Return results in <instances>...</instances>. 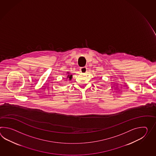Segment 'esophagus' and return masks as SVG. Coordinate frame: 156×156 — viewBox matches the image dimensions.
<instances>
[{"mask_svg":"<svg viewBox=\"0 0 156 156\" xmlns=\"http://www.w3.org/2000/svg\"><path fill=\"white\" fill-rule=\"evenodd\" d=\"M87 71V68L84 66V67H82L80 68V72L81 73H86Z\"/></svg>","mask_w":156,"mask_h":156,"instance_id":"obj_1","label":"esophagus"}]
</instances>
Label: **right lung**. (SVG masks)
<instances>
[{
    "instance_id": "right-lung-1",
    "label": "right lung",
    "mask_w": 156,
    "mask_h": 156,
    "mask_svg": "<svg viewBox=\"0 0 156 156\" xmlns=\"http://www.w3.org/2000/svg\"><path fill=\"white\" fill-rule=\"evenodd\" d=\"M68 76H67V78H68V80H72V74H69V73H68Z\"/></svg>"
}]
</instances>
